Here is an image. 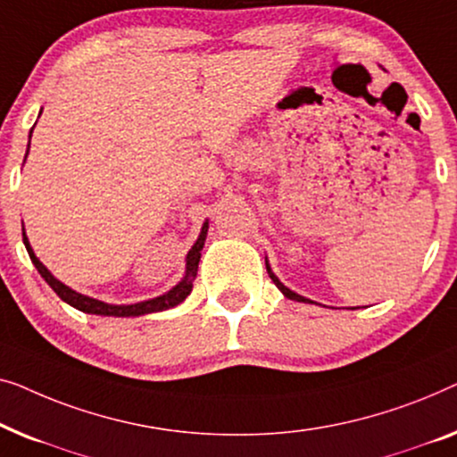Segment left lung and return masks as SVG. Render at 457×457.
<instances>
[{"instance_id": "obj_1", "label": "left lung", "mask_w": 457, "mask_h": 457, "mask_svg": "<svg viewBox=\"0 0 457 457\" xmlns=\"http://www.w3.org/2000/svg\"><path fill=\"white\" fill-rule=\"evenodd\" d=\"M267 273H269V278H271V279L275 281V286H278V287H279V290H281V292H284V295H286V298H290V300H295V302H311V300H308V298H304V295L295 294V292H292V290H290V287H286L284 284H281V281H279L278 278H275V275L271 273V269H269V265H267Z\"/></svg>"}]
</instances>
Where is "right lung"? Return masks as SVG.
<instances>
[{
	"label": "right lung",
	"mask_w": 457,
	"mask_h": 457,
	"mask_svg": "<svg viewBox=\"0 0 457 457\" xmlns=\"http://www.w3.org/2000/svg\"><path fill=\"white\" fill-rule=\"evenodd\" d=\"M30 132H33V130H30ZM29 146H30V140H29ZM24 159H27V155H24ZM207 229H209V221H204V226L201 229V236H198L196 244L190 248L188 256H186V275H184V279L179 281L176 287H171L170 292L163 294V295H159V298H153V300H146V302H138V304H128V306L105 304V302L88 298V295H82L79 292L70 290L68 286H63L62 281H57L54 275H51L47 269H45L43 262L37 259L35 253H33V248H30V244H29V237H27V234H24V229H22V240H24V246H27V250H29L30 261H33V265L37 267V271L41 273V278L47 281V284L51 286V290H54L57 295H60L63 302H68L70 306L79 308V311L88 312V314H103V317H140V314L159 312V311H167V308L178 306L179 302H184L186 295L192 292V279L196 278L198 261H201V250L204 246V237H207Z\"/></svg>",
	"instance_id": "1"
}]
</instances>
